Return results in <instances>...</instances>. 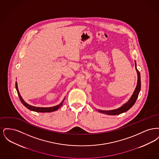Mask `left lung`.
Segmentation results:
<instances>
[{"label": "left lung", "mask_w": 159, "mask_h": 159, "mask_svg": "<svg viewBox=\"0 0 159 159\" xmlns=\"http://www.w3.org/2000/svg\"><path fill=\"white\" fill-rule=\"evenodd\" d=\"M135 69H136V73H137V75H138V80H137V84H136L135 89L134 92L133 94L132 95L131 97L129 99L128 101H127L125 104H124L120 107H119L117 109H114V110H99V109L98 110L96 109L98 112L101 113L108 114V115H118V114H120L126 112L132 106L134 105V104L136 102L137 98L138 97L139 93L141 90V76H140L139 71L137 70V68H136V63L135 61Z\"/></svg>", "instance_id": "1"}]
</instances>
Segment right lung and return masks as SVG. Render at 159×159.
<instances>
[{
	"label": "right lung",
	"mask_w": 159,
	"mask_h": 159,
	"mask_svg": "<svg viewBox=\"0 0 159 159\" xmlns=\"http://www.w3.org/2000/svg\"><path fill=\"white\" fill-rule=\"evenodd\" d=\"M15 87H16V89L18 92V97L20 98V99L21 101V102H22L24 106H25L26 108H27L28 109H29L30 110L33 111H36V112H39V113H49V112H52L58 110L61 106H62L63 102L65 99V98L63 99V100L61 101L60 104H59L58 105L51 107H34V106H31L29 105V104H27L26 102L24 101V100L23 99V98L21 97L19 91H18V84L17 82H16L15 83Z\"/></svg>",
	"instance_id": "add662e5"
}]
</instances>
